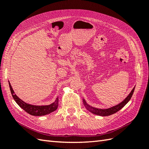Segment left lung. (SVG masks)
<instances>
[{
	"instance_id": "8db88e82",
	"label": "left lung",
	"mask_w": 149,
	"mask_h": 149,
	"mask_svg": "<svg viewBox=\"0 0 149 149\" xmlns=\"http://www.w3.org/2000/svg\"><path fill=\"white\" fill-rule=\"evenodd\" d=\"M134 88H135V87H134V88L132 90L130 94H129V95L125 98V99H124V100H123L121 103L118 104V105L113 106L112 107H111V108L106 109L95 108V107H91V106L88 105V104H87L86 102H85L84 100H83L84 105L85 107H86V108L88 111H89L91 112L93 114H95V115L102 116H109L111 115H113V114L116 113L117 111H118L119 110L121 109L122 107L124 106L129 100H130V99H131V97L132 96V94H133V92L134 91Z\"/></svg>"
}]
</instances>
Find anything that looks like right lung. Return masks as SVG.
<instances>
[{
    "label": "right lung",
    "mask_w": 149,
    "mask_h": 149,
    "mask_svg": "<svg viewBox=\"0 0 149 149\" xmlns=\"http://www.w3.org/2000/svg\"><path fill=\"white\" fill-rule=\"evenodd\" d=\"M9 88H10L11 93L12 96L13 97L15 102L18 104V105L22 107L25 111H26L30 115L33 116H43L49 114L53 111H54L58 108V99L57 98L56 101L54 103L50 104L49 106H33L31 104H27L22 101L21 99L14 94V91L9 82Z\"/></svg>",
    "instance_id": "add662e5"
}]
</instances>
